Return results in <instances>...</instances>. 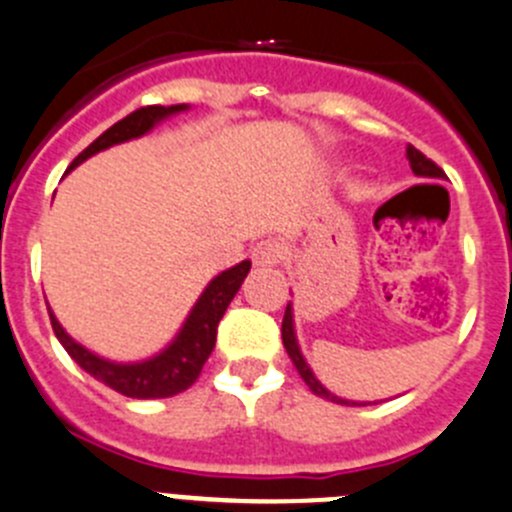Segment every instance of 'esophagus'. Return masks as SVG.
I'll return each mask as SVG.
<instances>
[{
  "label": "esophagus",
  "instance_id": "1",
  "mask_svg": "<svg viewBox=\"0 0 512 512\" xmlns=\"http://www.w3.org/2000/svg\"><path fill=\"white\" fill-rule=\"evenodd\" d=\"M285 255H288V247H285V242L278 240V237H267V240L257 242V245L252 247V262L260 267L280 265V262L285 260Z\"/></svg>",
  "mask_w": 512,
  "mask_h": 512
}]
</instances>
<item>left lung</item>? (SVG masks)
Returning a JSON list of instances; mask_svg holds the SVG:
<instances>
[{
  "instance_id": "obj_1",
  "label": "left lung",
  "mask_w": 512,
  "mask_h": 512,
  "mask_svg": "<svg viewBox=\"0 0 512 512\" xmlns=\"http://www.w3.org/2000/svg\"><path fill=\"white\" fill-rule=\"evenodd\" d=\"M407 159H409V166H412V171L417 176H432V179H439V176H444V171L439 169V166L434 164L432 159H427V156H424L419 148L407 146ZM283 346H285V351H288L290 361L295 364V369H298L300 379L308 384V389L313 391V394L323 396V399H328V401H336V404H348V407L353 404V407H356L358 401H348V399H341V396L331 394V391H328L326 386L321 384V381L315 379V374L310 371V366L305 364V358H303V353H300V346H298V338H295L293 305H290V303H288V308H285V318H283ZM358 407H361V404H358ZM364 407H366V404H364Z\"/></svg>"
}]
</instances>
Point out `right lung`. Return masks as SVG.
Returning <instances> with one entry per match:
<instances>
[{
    "label": "right lung",
    "instance_id": "add662e5",
    "mask_svg": "<svg viewBox=\"0 0 512 512\" xmlns=\"http://www.w3.org/2000/svg\"><path fill=\"white\" fill-rule=\"evenodd\" d=\"M186 108H189V105L184 103L169 105V108H166V105H146V108H138L131 116L113 123L108 131L100 133V136L85 148L83 154L70 164V169L83 164L85 159H90V156L103 151V148H111L116 146V143L143 136V133L151 131L159 121L174 116V113L186 111ZM250 267V260H242L240 265L219 272L217 278L204 288V293L199 295V300L194 303L189 318L184 321L181 331L176 333L174 341H171L159 356L138 361V364H116V361H105V358L95 356L93 351L80 346L78 341H73V338L65 333V328L57 323V318L50 310L52 331H55L57 341L65 346V351L73 356V361L80 369L88 371L93 379L103 381L105 386H111L118 394L131 396V399H166V396L186 391L199 379L202 366L207 364L209 353H212L214 343H217V326L219 321H222L224 310L232 303L237 290L242 288Z\"/></svg>",
    "mask_w": 512,
    "mask_h": 512
}]
</instances>
